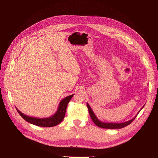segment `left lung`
I'll return each instance as SVG.
<instances>
[{
  "mask_svg": "<svg viewBox=\"0 0 158 158\" xmlns=\"http://www.w3.org/2000/svg\"><path fill=\"white\" fill-rule=\"evenodd\" d=\"M143 106V107H144ZM87 107L88 108V111H89V115L92 118V121H94V123L98 127H100V128H110V129H115V128H122L127 127V125H130V124L135 120V118L136 117V116L135 117H134L133 118H132L131 120L128 121L124 123H104L102 122L98 118V117L95 115V113H94L93 110L91 108V107L89 106V105L87 103ZM142 107V108H143Z\"/></svg>",
  "mask_w": 158,
  "mask_h": 158,
  "instance_id": "1",
  "label": "left lung"
}]
</instances>
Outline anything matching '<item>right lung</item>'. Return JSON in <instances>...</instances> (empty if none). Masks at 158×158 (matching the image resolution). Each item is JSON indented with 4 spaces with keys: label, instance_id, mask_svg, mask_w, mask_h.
I'll return each instance as SVG.
<instances>
[{
    "label": "right lung",
    "instance_id": "1",
    "mask_svg": "<svg viewBox=\"0 0 158 158\" xmlns=\"http://www.w3.org/2000/svg\"><path fill=\"white\" fill-rule=\"evenodd\" d=\"M73 95L74 94L69 95V96L66 97L65 98L62 99L59 104V107L56 110V113L53 115L47 118H36L30 117L26 115L25 114L20 112L17 108L16 110L18 113L20 114V116L24 119L25 121L32 124V125L43 127H52L59 125V124L63 120V118L65 116L66 110V108H67L68 103L70 102L71 98L73 97Z\"/></svg>",
    "mask_w": 158,
    "mask_h": 158
}]
</instances>
